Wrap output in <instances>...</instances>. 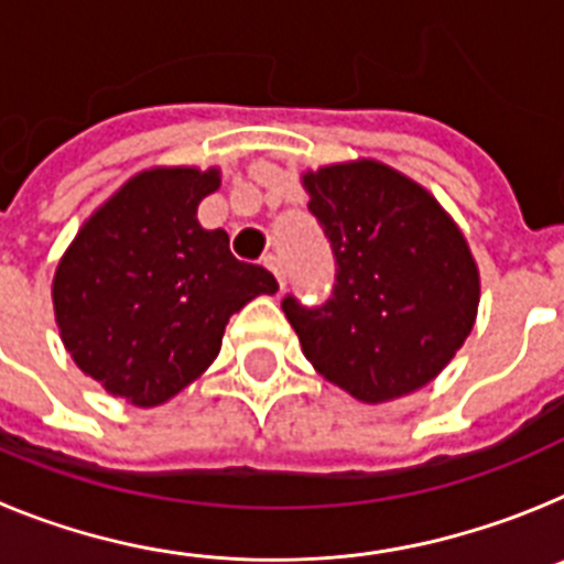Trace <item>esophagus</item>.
Returning <instances> with one entry per match:
<instances>
[{
    "label": "esophagus",
    "instance_id": "1",
    "mask_svg": "<svg viewBox=\"0 0 564 564\" xmlns=\"http://www.w3.org/2000/svg\"><path fill=\"white\" fill-rule=\"evenodd\" d=\"M262 265H265L268 271L276 276L279 288H285V268H282V259H279L276 253H268V257H262Z\"/></svg>",
    "mask_w": 564,
    "mask_h": 564
}]
</instances>
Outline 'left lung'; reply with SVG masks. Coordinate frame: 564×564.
Listing matches in <instances>:
<instances>
[{"label": "left lung", "instance_id": "obj_1", "mask_svg": "<svg viewBox=\"0 0 564 564\" xmlns=\"http://www.w3.org/2000/svg\"><path fill=\"white\" fill-rule=\"evenodd\" d=\"M302 183L336 259L325 305L282 299L307 361L364 403L421 390L475 327L480 273L466 237L426 188L378 161Z\"/></svg>", "mask_w": 564, "mask_h": 564}]
</instances>
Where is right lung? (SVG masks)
Returning <instances> with one entry per match:
<instances>
[{"label":"right lung","instance_id":"1","mask_svg":"<svg viewBox=\"0 0 564 564\" xmlns=\"http://www.w3.org/2000/svg\"><path fill=\"white\" fill-rule=\"evenodd\" d=\"M217 169L134 174L76 234L53 279L62 341L115 398L158 406L217 358L228 318L276 293L273 273L239 262L223 228L197 223Z\"/></svg>","mask_w":564,"mask_h":564}]
</instances>
